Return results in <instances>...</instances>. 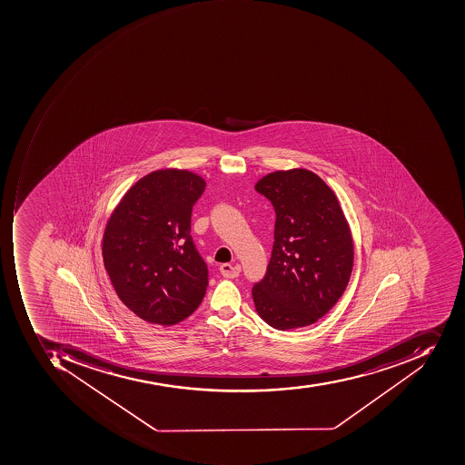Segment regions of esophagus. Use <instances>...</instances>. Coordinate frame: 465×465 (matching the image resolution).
I'll list each match as a JSON object with an SVG mask.
<instances>
[{"mask_svg":"<svg viewBox=\"0 0 465 465\" xmlns=\"http://www.w3.org/2000/svg\"><path fill=\"white\" fill-rule=\"evenodd\" d=\"M222 276L226 277V279H234V277L239 276V272H241V266L239 264H229V262H223L221 266Z\"/></svg>","mask_w":465,"mask_h":465,"instance_id":"esophagus-1","label":"esophagus"}]
</instances>
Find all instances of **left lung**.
Instances as JSON below:
<instances>
[{
  "label": "left lung",
  "mask_w": 465,
  "mask_h": 465,
  "mask_svg": "<svg viewBox=\"0 0 465 465\" xmlns=\"http://www.w3.org/2000/svg\"><path fill=\"white\" fill-rule=\"evenodd\" d=\"M254 188L276 211L272 259L252 290L257 314L276 330L307 327L337 304L350 282V224L337 195L312 171H274Z\"/></svg>",
  "instance_id": "left-lung-1"
}]
</instances>
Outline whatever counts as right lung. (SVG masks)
<instances>
[{
	"mask_svg": "<svg viewBox=\"0 0 465 465\" xmlns=\"http://www.w3.org/2000/svg\"><path fill=\"white\" fill-rule=\"evenodd\" d=\"M205 186L188 170L153 171L128 189L107 221V274L123 304L147 322H181L205 297L208 267L191 237L193 206Z\"/></svg>",
	"mask_w": 465,
	"mask_h": 465,
	"instance_id": "right-lung-1",
	"label": "right lung"
}]
</instances>
